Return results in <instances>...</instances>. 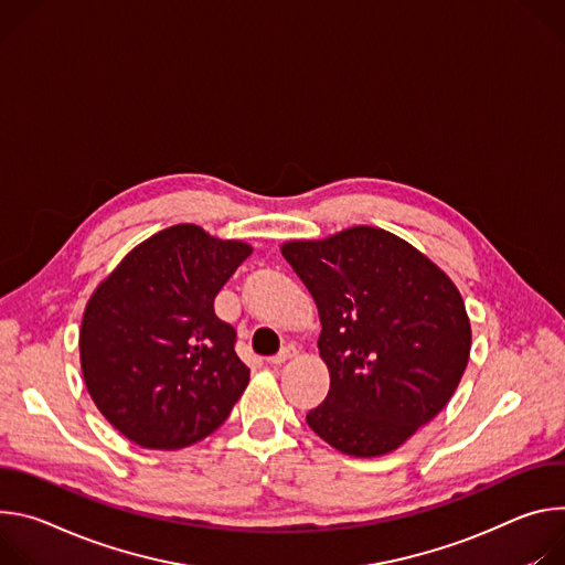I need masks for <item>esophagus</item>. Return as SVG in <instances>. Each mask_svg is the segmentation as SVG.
<instances>
[{
  "instance_id": "esophagus-1",
  "label": "esophagus",
  "mask_w": 565,
  "mask_h": 565,
  "mask_svg": "<svg viewBox=\"0 0 565 565\" xmlns=\"http://www.w3.org/2000/svg\"><path fill=\"white\" fill-rule=\"evenodd\" d=\"M296 354V348L294 345H285L278 354H274V356H269L267 361L271 363V365H280V363H285L287 359H291Z\"/></svg>"
}]
</instances>
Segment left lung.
<instances>
[{"label":"left lung","instance_id":"8db88e82","mask_svg":"<svg viewBox=\"0 0 565 565\" xmlns=\"http://www.w3.org/2000/svg\"><path fill=\"white\" fill-rule=\"evenodd\" d=\"M282 256L321 317L330 393L307 424L337 451H395L456 393L471 350L460 291L397 235L354 226Z\"/></svg>","mask_w":565,"mask_h":565}]
</instances>
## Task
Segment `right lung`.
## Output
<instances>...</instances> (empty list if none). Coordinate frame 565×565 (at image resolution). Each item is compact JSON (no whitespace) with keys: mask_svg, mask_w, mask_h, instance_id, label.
<instances>
[{"mask_svg":"<svg viewBox=\"0 0 565 565\" xmlns=\"http://www.w3.org/2000/svg\"><path fill=\"white\" fill-rule=\"evenodd\" d=\"M248 256L244 242L177 224L130 250L89 298L83 377L105 419L135 445L191 447L244 393L248 367L215 296Z\"/></svg>","mask_w":565,"mask_h":565,"instance_id":"obj_1","label":"right lung"}]
</instances>
